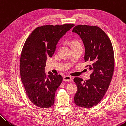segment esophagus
<instances>
[{
    "label": "esophagus",
    "mask_w": 126,
    "mask_h": 126,
    "mask_svg": "<svg viewBox=\"0 0 126 126\" xmlns=\"http://www.w3.org/2000/svg\"><path fill=\"white\" fill-rule=\"evenodd\" d=\"M63 81H70L72 80V78L71 77H70V76L67 75V76H65V77H63Z\"/></svg>",
    "instance_id": "1"
}]
</instances>
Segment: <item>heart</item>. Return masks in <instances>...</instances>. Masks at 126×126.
Listing matches in <instances>:
<instances>
[{
	"mask_svg": "<svg viewBox=\"0 0 126 126\" xmlns=\"http://www.w3.org/2000/svg\"><path fill=\"white\" fill-rule=\"evenodd\" d=\"M71 44L73 45V47H77V46H81L80 43L78 42L77 40H73L71 41Z\"/></svg>",
	"mask_w": 126,
	"mask_h": 126,
	"instance_id": "b5f03b06",
	"label": "heart"
}]
</instances>
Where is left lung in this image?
Instances as JSON below:
<instances>
[{
  "label": "left lung",
  "instance_id": "8db88e82",
  "mask_svg": "<svg viewBox=\"0 0 126 126\" xmlns=\"http://www.w3.org/2000/svg\"><path fill=\"white\" fill-rule=\"evenodd\" d=\"M73 32L79 35L84 43V60L89 63L86 67L92 71L86 81L74 79L78 87L74 102L78 107L90 108L100 102L110 86L114 71V51L108 36L97 26L78 25Z\"/></svg>",
  "mask_w": 126,
  "mask_h": 126
}]
</instances>
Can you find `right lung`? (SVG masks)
<instances>
[{"mask_svg": "<svg viewBox=\"0 0 126 126\" xmlns=\"http://www.w3.org/2000/svg\"><path fill=\"white\" fill-rule=\"evenodd\" d=\"M73 24L46 25L36 28L27 39L20 59V74L26 94L35 106L52 107L55 95L63 77L49 71L45 73L47 57L54 53L62 37L73 27Z\"/></svg>", "mask_w": 126, "mask_h": 126, "instance_id": "1", "label": "right lung"}]
</instances>
